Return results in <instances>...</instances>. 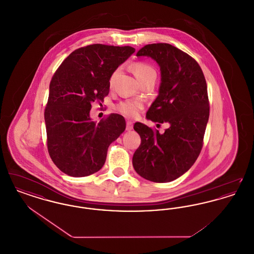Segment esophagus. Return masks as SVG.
Instances as JSON below:
<instances>
[{"mask_svg":"<svg viewBox=\"0 0 254 254\" xmlns=\"http://www.w3.org/2000/svg\"><path fill=\"white\" fill-rule=\"evenodd\" d=\"M133 128V124L132 122L127 121V127H126V129L127 130V131H130L131 129Z\"/></svg>","mask_w":254,"mask_h":254,"instance_id":"obj_1","label":"esophagus"}]
</instances>
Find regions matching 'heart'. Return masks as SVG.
Wrapping results in <instances>:
<instances>
[{"label":"heart","mask_w":254,"mask_h":254,"mask_svg":"<svg viewBox=\"0 0 254 254\" xmlns=\"http://www.w3.org/2000/svg\"><path fill=\"white\" fill-rule=\"evenodd\" d=\"M132 69L134 75L140 82L150 76L156 75L155 69L151 65H149L148 64H145V63H142V62L135 63L133 64ZM119 70L120 69L117 68L114 72L111 74V76L109 78V85L110 86L113 84L114 79L119 72ZM142 109H143V104L141 101H127V102H123L117 106V109L119 110V112H121L122 114H124L125 116H127V117H136L138 115L139 111Z\"/></svg>","instance_id":"heart-1"}]
</instances>
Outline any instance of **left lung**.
<instances>
[{
    "label": "left lung",
    "instance_id": "8db88e82",
    "mask_svg": "<svg viewBox=\"0 0 254 254\" xmlns=\"http://www.w3.org/2000/svg\"><path fill=\"white\" fill-rule=\"evenodd\" d=\"M136 56L149 57L160 66L159 94L146 119L169 127L161 134L134 124L141 145L133 154V168L148 181H173L193 166L203 146L209 116L205 76L192 57L169 44L146 45Z\"/></svg>",
    "mask_w": 254,
    "mask_h": 254
}]
</instances>
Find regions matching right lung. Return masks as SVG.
Instances as JSON below:
<instances>
[{
  "label": "right lung",
  "instance_id": "obj_1",
  "mask_svg": "<svg viewBox=\"0 0 254 254\" xmlns=\"http://www.w3.org/2000/svg\"><path fill=\"white\" fill-rule=\"evenodd\" d=\"M134 52L131 47L90 45L74 50L52 77L45 109L48 149L64 173L84 177L100 170L109 145L125 131L122 115L96 124L89 112L91 103L109 94L111 74Z\"/></svg>",
  "mask_w": 254,
  "mask_h": 254
}]
</instances>
